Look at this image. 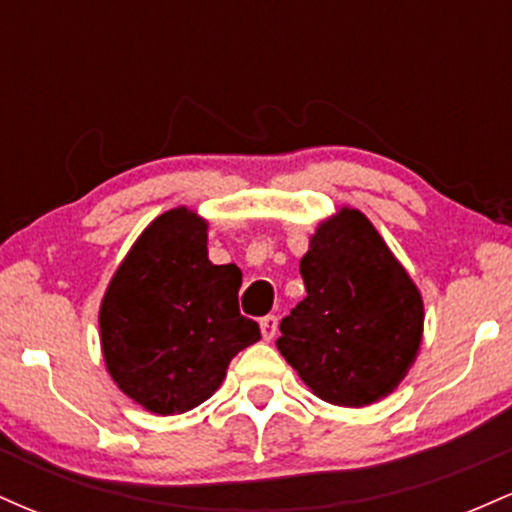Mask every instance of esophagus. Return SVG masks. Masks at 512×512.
<instances>
[{"label": "esophagus", "mask_w": 512, "mask_h": 512, "mask_svg": "<svg viewBox=\"0 0 512 512\" xmlns=\"http://www.w3.org/2000/svg\"><path fill=\"white\" fill-rule=\"evenodd\" d=\"M276 327H279V320H276V315H267L260 320V330H262V337L264 342H272L276 337Z\"/></svg>", "instance_id": "esophagus-1"}]
</instances>
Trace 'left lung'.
I'll return each mask as SVG.
<instances>
[{
    "label": "left lung",
    "instance_id": "left-lung-1",
    "mask_svg": "<svg viewBox=\"0 0 512 512\" xmlns=\"http://www.w3.org/2000/svg\"><path fill=\"white\" fill-rule=\"evenodd\" d=\"M308 296L281 320V356L310 392L337 407H368L414 366L424 298L363 211L320 221L301 260Z\"/></svg>",
    "mask_w": 512,
    "mask_h": 512
}]
</instances>
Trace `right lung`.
<instances>
[{
	"mask_svg": "<svg viewBox=\"0 0 512 512\" xmlns=\"http://www.w3.org/2000/svg\"><path fill=\"white\" fill-rule=\"evenodd\" d=\"M207 219L187 207L156 216L115 269L101 301L110 378L151 414H182L219 390L231 358L260 339L238 310L243 274L211 264Z\"/></svg>",
	"mask_w": 512,
	"mask_h": 512,
	"instance_id": "1",
	"label": "right lung"
}]
</instances>
